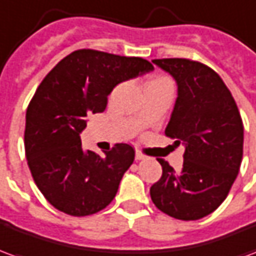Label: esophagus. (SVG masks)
<instances>
[{"label":"esophagus","instance_id":"34e87169","mask_svg":"<svg viewBox=\"0 0 256 256\" xmlns=\"http://www.w3.org/2000/svg\"><path fill=\"white\" fill-rule=\"evenodd\" d=\"M144 158H145V155L142 154V150H136V159H137V160H142Z\"/></svg>","mask_w":256,"mask_h":256}]
</instances>
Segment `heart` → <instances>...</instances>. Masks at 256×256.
Instances as JSON below:
<instances>
[{"instance_id": "b5f03b06", "label": "heart", "mask_w": 256, "mask_h": 256, "mask_svg": "<svg viewBox=\"0 0 256 256\" xmlns=\"http://www.w3.org/2000/svg\"><path fill=\"white\" fill-rule=\"evenodd\" d=\"M156 79H159V78H156Z\"/></svg>"}]
</instances>
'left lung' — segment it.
Wrapping results in <instances>:
<instances>
[{
	"mask_svg": "<svg viewBox=\"0 0 256 256\" xmlns=\"http://www.w3.org/2000/svg\"><path fill=\"white\" fill-rule=\"evenodd\" d=\"M177 80L178 97L164 134L185 144L184 164L176 172L158 159L162 177L150 198L176 220H196L218 208L240 172L244 126L233 96L218 74L190 58H156Z\"/></svg>",
	"mask_w": 256,
	"mask_h": 256,
	"instance_id": "8db88e82",
	"label": "left lung"
}]
</instances>
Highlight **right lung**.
Segmentation results:
<instances>
[{"instance_id": "obj_1", "label": "right lung", "mask_w": 256, "mask_h": 256, "mask_svg": "<svg viewBox=\"0 0 256 256\" xmlns=\"http://www.w3.org/2000/svg\"><path fill=\"white\" fill-rule=\"evenodd\" d=\"M152 70L145 58L79 49L44 78L27 106L24 150L36 186L54 208L86 216L114 200L134 148L120 142L100 156L82 150L79 133L88 115L106 110L118 84Z\"/></svg>"}]
</instances>
